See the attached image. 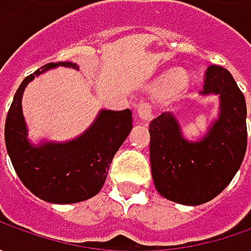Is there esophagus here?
<instances>
[{
	"label": "esophagus",
	"instance_id": "obj_1",
	"mask_svg": "<svg viewBox=\"0 0 251 251\" xmlns=\"http://www.w3.org/2000/svg\"><path fill=\"white\" fill-rule=\"evenodd\" d=\"M137 114H138V117L142 121H147L148 123V121L152 120L153 114H152V107L150 106V103H147V101L138 103V106H137Z\"/></svg>",
	"mask_w": 251,
	"mask_h": 251
}]
</instances>
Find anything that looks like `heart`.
Returning <instances> with one entry per match:
<instances>
[{
  "instance_id": "b5f03b06",
  "label": "heart",
  "mask_w": 251,
  "mask_h": 251,
  "mask_svg": "<svg viewBox=\"0 0 251 251\" xmlns=\"http://www.w3.org/2000/svg\"><path fill=\"white\" fill-rule=\"evenodd\" d=\"M184 82V74L181 71H172L166 74L162 79V86L165 88H178Z\"/></svg>"
}]
</instances>
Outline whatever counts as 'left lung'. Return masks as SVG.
Returning a JSON list of instances; mask_svg holds the SVG:
<instances>
[{
	"instance_id": "1",
	"label": "left lung",
	"mask_w": 251,
	"mask_h": 251,
	"mask_svg": "<svg viewBox=\"0 0 251 251\" xmlns=\"http://www.w3.org/2000/svg\"><path fill=\"white\" fill-rule=\"evenodd\" d=\"M202 88L204 96H219V114L201 140H186L172 113L150 124L155 188L162 197L183 205H200L222 193L246 153V100L233 76L224 67L211 65Z\"/></svg>"
}]
</instances>
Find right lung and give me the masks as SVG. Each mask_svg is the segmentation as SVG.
I'll use <instances>...</instances> for the list:
<instances>
[{"label": "right lung", "instance_id": "1", "mask_svg": "<svg viewBox=\"0 0 251 251\" xmlns=\"http://www.w3.org/2000/svg\"><path fill=\"white\" fill-rule=\"evenodd\" d=\"M78 70L75 63H50L26 76L15 93L5 121V145L12 166L36 197L51 204H74L96 196L104 184L113 156L132 128L126 110H100L92 126L68 142L27 141L22 95L27 83L55 67Z\"/></svg>", "mask_w": 251, "mask_h": 251}]
</instances>
